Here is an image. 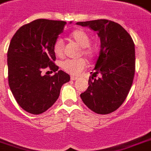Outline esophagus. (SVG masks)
I'll use <instances>...</instances> for the list:
<instances>
[{
  "mask_svg": "<svg viewBox=\"0 0 151 151\" xmlns=\"http://www.w3.org/2000/svg\"><path fill=\"white\" fill-rule=\"evenodd\" d=\"M70 79H71L72 81H76V80L78 79V78H77V77H74V76H71V77H70Z\"/></svg>",
  "mask_w": 151,
  "mask_h": 151,
  "instance_id": "obj_1",
  "label": "esophagus"
}]
</instances>
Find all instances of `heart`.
I'll use <instances>...</instances> for the list:
<instances>
[{
    "instance_id": "1",
    "label": "heart",
    "mask_w": 151,
    "mask_h": 151,
    "mask_svg": "<svg viewBox=\"0 0 151 151\" xmlns=\"http://www.w3.org/2000/svg\"><path fill=\"white\" fill-rule=\"evenodd\" d=\"M70 37L81 47L79 55H83L88 59H92L97 54V44L91 43V37L88 33L83 29H77L70 35ZM64 43L61 38H58L53 44V52L58 58L64 56ZM86 60L82 58L77 59H67L61 62L60 67L64 71L71 74L78 75L86 67Z\"/></svg>"
}]
</instances>
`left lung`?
Returning <instances> with one entry per match:
<instances>
[{"label":"left lung","instance_id":"1","mask_svg":"<svg viewBox=\"0 0 151 151\" xmlns=\"http://www.w3.org/2000/svg\"><path fill=\"white\" fill-rule=\"evenodd\" d=\"M89 27L101 38V50L89 87L82 101L98 114H108L121 107L132 86L135 73V48L130 35L121 25L106 19L78 22ZM101 74L98 79L94 75Z\"/></svg>","mask_w":151,"mask_h":151}]
</instances>
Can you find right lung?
I'll return each instance as SVG.
<instances>
[{
  "instance_id": "right-lung-1",
  "label": "right lung",
  "mask_w": 151,
  "mask_h": 151,
  "mask_svg": "<svg viewBox=\"0 0 151 151\" xmlns=\"http://www.w3.org/2000/svg\"><path fill=\"white\" fill-rule=\"evenodd\" d=\"M67 22L37 19L23 25L12 37L7 50L8 83L20 107L32 114L45 112L60 95L70 76L58 70L53 44ZM58 72L44 75V69ZM48 72V71H47Z\"/></svg>"
}]
</instances>
